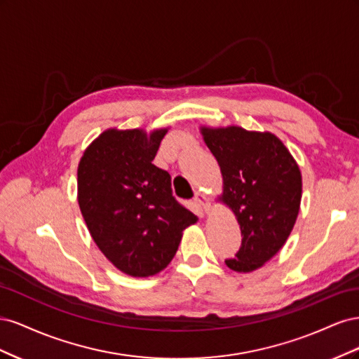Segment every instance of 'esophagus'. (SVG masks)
Instances as JSON below:
<instances>
[{"instance_id":"esophagus-1","label":"esophagus","mask_w":359,"mask_h":359,"mask_svg":"<svg viewBox=\"0 0 359 359\" xmlns=\"http://www.w3.org/2000/svg\"><path fill=\"white\" fill-rule=\"evenodd\" d=\"M194 202H196L205 212H208V211L211 210V202H210V198L206 196L205 193L198 191V193H196V196H194Z\"/></svg>"}]
</instances>
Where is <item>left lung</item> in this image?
<instances>
[{
	"label": "left lung",
	"mask_w": 359,
	"mask_h": 359,
	"mask_svg": "<svg viewBox=\"0 0 359 359\" xmlns=\"http://www.w3.org/2000/svg\"><path fill=\"white\" fill-rule=\"evenodd\" d=\"M223 177L220 201L233 211L241 247L224 262L236 273H252L285 245L299 212L302 178L289 149L269 132L236 126L201 127Z\"/></svg>",
	"instance_id": "8db88e82"
}]
</instances>
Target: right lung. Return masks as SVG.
Wrapping results in <instances>:
<instances>
[{
  "mask_svg": "<svg viewBox=\"0 0 359 359\" xmlns=\"http://www.w3.org/2000/svg\"><path fill=\"white\" fill-rule=\"evenodd\" d=\"M166 133L109 128L85 149L78 166V202L93 240L132 277L165 269L182 231L198 222L172 196L169 173L153 165Z\"/></svg>",
  "mask_w": 359,
  "mask_h": 359,
  "instance_id": "right-lung-1",
  "label": "right lung"
}]
</instances>
